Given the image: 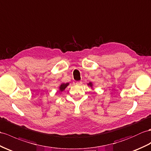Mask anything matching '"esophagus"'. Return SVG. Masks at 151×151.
Returning a JSON list of instances; mask_svg holds the SVG:
<instances>
[{
  "instance_id": "1",
  "label": "esophagus",
  "mask_w": 151,
  "mask_h": 151,
  "mask_svg": "<svg viewBox=\"0 0 151 151\" xmlns=\"http://www.w3.org/2000/svg\"><path fill=\"white\" fill-rule=\"evenodd\" d=\"M82 83H83V82H82V81H77V82H76V84H77V85H81Z\"/></svg>"
}]
</instances>
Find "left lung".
Masks as SVG:
<instances>
[{"label": "left lung", "mask_w": 151, "mask_h": 151, "mask_svg": "<svg viewBox=\"0 0 151 151\" xmlns=\"http://www.w3.org/2000/svg\"><path fill=\"white\" fill-rule=\"evenodd\" d=\"M88 85H90V86H92V84H91V83H90L89 84H88Z\"/></svg>", "instance_id": "obj_1"}]
</instances>
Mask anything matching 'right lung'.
Here are the masks:
<instances>
[{
	"label": "right lung",
	"instance_id": "obj_1",
	"mask_svg": "<svg viewBox=\"0 0 151 151\" xmlns=\"http://www.w3.org/2000/svg\"><path fill=\"white\" fill-rule=\"evenodd\" d=\"M69 84V83H63V84H61V86H60V90L61 91H63L65 88H66V87H67L68 85Z\"/></svg>",
	"mask_w": 151,
	"mask_h": 151
}]
</instances>
